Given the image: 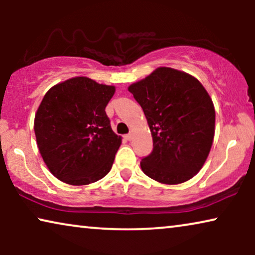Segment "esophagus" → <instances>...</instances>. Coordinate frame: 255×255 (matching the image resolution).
Masks as SVG:
<instances>
[{
	"label": "esophagus",
	"instance_id": "esophagus-1",
	"mask_svg": "<svg viewBox=\"0 0 255 255\" xmlns=\"http://www.w3.org/2000/svg\"><path fill=\"white\" fill-rule=\"evenodd\" d=\"M125 139H127V140H131V139H132V133L125 134Z\"/></svg>",
	"mask_w": 255,
	"mask_h": 255
}]
</instances>
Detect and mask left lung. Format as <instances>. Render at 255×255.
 Listing matches in <instances>:
<instances>
[{"label":"left lung","instance_id":"obj_1","mask_svg":"<svg viewBox=\"0 0 255 255\" xmlns=\"http://www.w3.org/2000/svg\"><path fill=\"white\" fill-rule=\"evenodd\" d=\"M140 104L153 139V151L141 170L163 184L190 180L203 167L215 135V107L193 75L159 67L128 86Z\"/></svg>","mask_w":255,"mask_h":255}]
</instances>
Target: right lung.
Wrapping results in <instances>:
<instances>
[{
    "label": "right lung",
    "mask_w": 255,
    "mask_h": 255,
    "mask_svg": "<svg viewBox=\"0 0 255 255\" xmlns=\"http://www.w3.org/2000/svg\"><path fill=\"white\" fill-rule=\"evenodd\" d=\"M115 90L76 76L45 94L34 116V134L47 168L62 182L83 186L110 172L122 144L106 114Z\"/></svg>",
    "instance_id": "1"
}]
</instances>
